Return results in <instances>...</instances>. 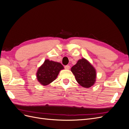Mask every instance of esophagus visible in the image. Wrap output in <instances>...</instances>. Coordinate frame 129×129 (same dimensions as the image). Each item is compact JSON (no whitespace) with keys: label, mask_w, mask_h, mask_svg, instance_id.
Masks as SVG:
<instances>
[{"label":"esophagus","mask_w":129,"mask_h":129,"mask_svg":"<svg viewBox=\"0 0 129 129\" xmlns=\"http://www.w3.org/2000/svg\"><path fill=\"white\" fill-rule=\"evenodd\" d=\"M64 68H65L66 69H67V70L69 69H70V66H68V65L65 66H64Z\"/></svg>","instance_id":"esophagus-1"}]
</instances>
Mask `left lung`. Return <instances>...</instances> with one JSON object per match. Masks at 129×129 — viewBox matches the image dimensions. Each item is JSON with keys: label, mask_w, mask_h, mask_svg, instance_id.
Instances as JSON below:
<instances>
[{"label": "left lung", "mask_w": 129, "mask_h": 129, "mask_svg": "<svg viewBox=\"0 0 129 129\" xmlns=\"http://www.w3.org/2000/svg\"><path fill=\"white\" fill-rule=\"evenodd\" d=\"M76 81L82 87L90 88L95 83L96 71L95 68L84 58L78 60L71 68Z\"/></svg>", "instance_id": "1"}]
</instances>
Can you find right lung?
Returning a JSON list of instances; mask_svg holds the SVG:
<instances>
[{"label": "right lung", "instance_id": "obj_1", "mask_svg": "<svg viewBox=\"0 0 129 129\" xmlns=\"http://www.w3.org/2000/svg\"><path fill=\"white\" fill-rule=\"evenodd\" d=\"M63 69V66L59 62L46 59L38 69L37 79L42 85H47L56 79L60 71Z\"/></svg>", "mask_w": 129, "mask_h": 129}]
</instances>
